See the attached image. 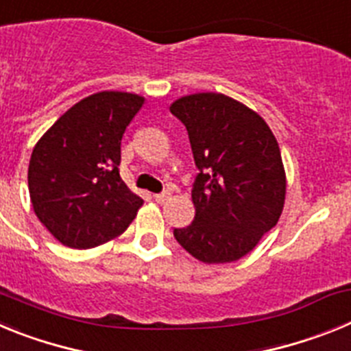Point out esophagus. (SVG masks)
Wrapping results in <instances>:
<instances>
[{"instance_id":"esophagus-1","label":"esophagus","mask_w":351,"mask_h":351,"mask_svg":"<svg viewBox=\"0 0 351 351\" xmlns=\"http://www.w3.org/2000/svg\"><path fill=\"white\" fill-rule=\"evenodd\" d=\"M169 198H170V190H165V191H161V193L154 195V200H156L158 204H163L165 200H169Z\"/></svg>"}]
</instances>
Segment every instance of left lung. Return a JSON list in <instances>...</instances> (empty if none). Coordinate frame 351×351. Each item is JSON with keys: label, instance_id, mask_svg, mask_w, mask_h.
Here are the masks:
<instances>
[{"label": "left lung", "instance_id": "obj_1", "mask_svg": "<svg viewBox=\"0 0 351 351\" xmlns=\"http://www.w3.org/2000/svg\"><path fill=\"white\" fill-rule=\"evenodd\" d=\"M170 112L188 130L200 170L191 198L195 219L173 237L204 263L243 258L276 226L285 206L287 176L267 123L221 93L182 96Z\"/></svg>", "mask_w": 351, "mask_h": 351}]
</instances>
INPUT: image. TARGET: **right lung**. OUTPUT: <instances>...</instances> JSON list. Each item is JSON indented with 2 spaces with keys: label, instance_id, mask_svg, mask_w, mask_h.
I'll return each instance as SVG.
<instances>
[{
  "label": "right lung",
  "instance_id": "obj_1",
  "mask_svg": "<svg viewBox=\"0 0 351 351\" xmlns=\"http://www.w3.org/2000/svg\"><path fill=\"white\" fill-rule=\"evenodd\" d=\"M142 105L133 93H96L36 142L27 169L31 204L64 246L88 250L117 237L144 204L119 176L121 138Z\"/></svg>",
  "mask_w": 351,
  "mask_h": 351
}]
</instances>
